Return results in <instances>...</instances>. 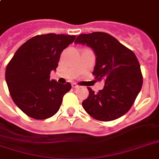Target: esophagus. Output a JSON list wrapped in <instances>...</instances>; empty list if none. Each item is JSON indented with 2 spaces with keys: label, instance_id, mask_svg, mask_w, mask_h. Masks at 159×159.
Instances as JSON below:
<instances>
[{
  "label": "esophagus",
  "instance_id": "esophagus-1",
  "mask_svg": "<svg viewBox=\"0 0 159 159\" xmlns=\"http://www.w3.org/2000/svg\"><path fill=\"white\" fill-rule=\"evenodd\" d=\"M71 87H72L73 89H76V88H78V85H77L76 83H72V84H71Z\"/></svg>",
  "mask_w": 159,
  "mask_h": 159
}]
</instances>
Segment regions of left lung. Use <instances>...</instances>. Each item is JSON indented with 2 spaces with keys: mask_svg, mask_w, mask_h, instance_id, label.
I'll list each match as a JSON object with an SVG mask.
<instances>
[{
  "mask_svg": "<svg viewBox=\"0 0 159 159\" xmlns=\"http://www.w3.org/2000/svg\"><path fill=\"white\" fill-rule=\"evenodd\" d=\"M75 43L91 47L96 55L93 76L104 80V87L97 93L88 88L89 97L83 102L89 116L100 121H110L129 111L142 89V74L132 50L116 38L103 32L80 34Z\"/></svg>",
  "mask_w": 159,
  "mask_h": 159,
  "instance_id": "left-lung-1",
  "label": "left lung"
}]
</instances>
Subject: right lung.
<instances>
[{"label": "right lung", "mask_w": 159, "mask_h": 159, "mask_svg": "<svg viewBox=\"0 0 159 159\" xmlns=\"http://www.w3.org/2000/svg\"><path fill=\"white\" fill-rule=\"evenodd\" d=\"M76 39L75 35H37L22 44L6 69V82L11 97L24 114L35 120L56 115L62 99L71 89L50 80L61 54Z\"/></svg>", "instance_id": "obj_1"}]
</instances>
